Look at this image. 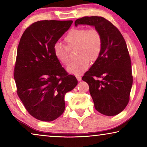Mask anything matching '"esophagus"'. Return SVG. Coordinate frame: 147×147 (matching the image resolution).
Segmentation results:
<instances>
[{
	"mask_svg": "<svg viewBox=\"0 0 147 147\" xmlns=\"http://www.w3.org/2000/svg\"><path fill=\"white\" fill-rule=\"evenodd\" d=\"M76 78H77V80H78V81H81L82 78L80 76H76Z\"/></svg>",
	"mask_w": 147,
	"mask_h": 147,
	"instance_id": "1",
	"label": "esophagus"
}]
</instances>
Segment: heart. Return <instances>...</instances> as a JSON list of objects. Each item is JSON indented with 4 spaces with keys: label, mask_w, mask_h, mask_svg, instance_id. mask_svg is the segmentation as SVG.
Returning <instances> with one entry per match:
<instances>
[{
    "label": "heart",
    "mask_w": 147,
    "mask_h": 147,
    "mask_svg": "<svg viewBox=\"0 0 147 147\" xmlns=\"http://www.w3.org/2000/svg\"><path fill=\"white\" fill-rule=\"evenodd\" d=\"M65 45L55 43L53 46V54L61 65L67 66L70 62L69 50L76 48L78 60L70 64L68 67L69 73L78 75L89 66L90 61H97L102 49V35L96 28H73L64 37Z\"/></svg>",
    "instance_id": "obj_1"
}]
</instances>
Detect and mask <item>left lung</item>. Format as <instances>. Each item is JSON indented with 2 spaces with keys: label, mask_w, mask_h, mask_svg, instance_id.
Returning <instances> with one entry per match:
<instances>
[{
  "label": "left lung",
  "mask_w": 147,
  "mask_h": 147,
  "mask_svg": "<svg viewBox=\"0 0 147 147\" xmlns=\"http://www.w3.org/2000/svg\"><path fill=\"white\" fill-rule=\"evenodd\" d=\"M94 26L101 34L102 49L97 61L84 74L94 107L106 116H115L129 102L133 78L131 60L123 36L111 22L102 17H84L75 25Z\"/></svg>",
  "instance_id": "1"
}]
</instances>
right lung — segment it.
<instances>
[{
	"label": "right lung",
	"instance_id": "right-lung-1",
	"mask_svg": "<svg viewBox=\"0 0 147 147\" xmlns=\"http://www.w3.org/2000/svg\"><path fill=\"white\" fill-rule=\"evenodd\" d=\"M72 21L45 20L31 24L20 39L14 69L17 95L27 111L50 122L63 113L65 97L78 84L56 59L53 46Z\"/></svg>",
	"mask_w": 147,
	"mask_h": 147
}]
</instances>
